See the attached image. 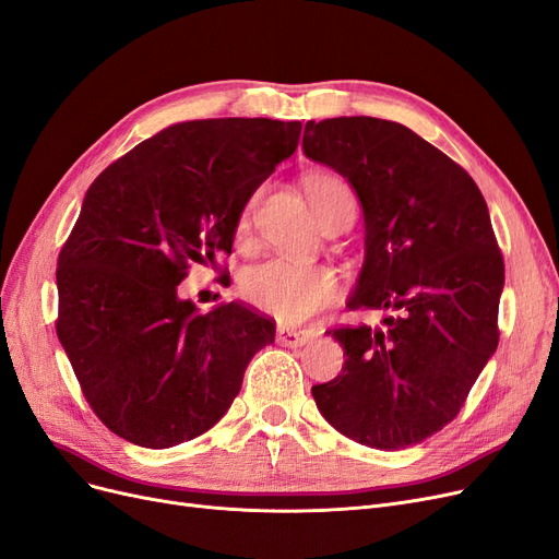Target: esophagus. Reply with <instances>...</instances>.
Listing matches in <instances>:
<instances>
[{
    "mask_svg": "<svg viewBox=\"0 0 559 559\" xmlns=\"http://www.w3.org/2000/svg\"><path fill=\"white\" fill-rule=\"evenodd\" d=\"M276 340L283 347H301L310 340L308 331H297V329H289V326H278L276 329Z\"/></svg>",
    "mask_w": 559,
    "mask_h": 559,
    "instance_id": "34e87169",
    "label": "esophagus"
}]
</instances>
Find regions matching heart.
<instances>
[{"instance_id":"obj_1","label":"heart","mask_w":559,"mask_h":559,"mask_svg":"<svg viewBox=\"0 0 559 559\" xmlns=\"http://www.w3.org/2000/svg\"><path fill=\"white\" fill-rule=\"evenodd\" d=\"M306 191L314 214L340 191L349 187L331 174H312L306 178ZM258 197H251L237 216V237H247ZM239 295L260 312L281 324H301L312 314L329 308L337 295V276L322 264H297L289 260H266L251 266L239 278Z\"/></svg>"}]
</instances>
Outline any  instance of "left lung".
I'll list each match as a JSON object with an SVG mask.
<instances>
[{
  "instance_id": "8db88e82",
  "label": "left lung",
  "mask_w": 559,
  "mask_h": 559,
  "mask_svg": "<svg viewBox=\"0 0 559 559\" xmlns=\"http://www.w3.org/2000/svg\"><path fill=\"white\" fill-rule=\"evenodd\" d=\"M308 159L345 176L366 216V264L347 308L391 314L337 326L343 374L312 385L356 443L402 450L456 418L498 347L504 262L475 180L393 120L340 116L304 130Z\"/></svg>"
}]
</instances>
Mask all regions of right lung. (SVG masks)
<instances>
[{"instance_id": "obj_1", "label": "right lung", "mask_w": 559, "mask_h": 559, "mask_svg": "<svg viewBox=\"0 0 559 559\" xmlns=\"http://www.w3.org/2000/svg\"><path fill=\"white\" fill-rule=\"evenodd\" d=\"M299 136V120H185L88 187L57 262V335L93 414L120 439L151 450L197 439L274 343L270 318L237 301L199 314L178 285L191 262L230 253L241 207Z\"/></svg>"}]
</instances>
